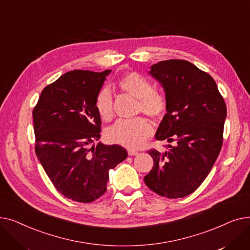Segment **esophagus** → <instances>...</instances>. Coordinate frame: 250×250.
<instances>
[{
  "mask_svg": "<svg viewBox=\"0 0 250 250\" xmlns=\"http://www.w3.org/2000/svg\"><path fill=\"white\" fill-rule=\"evenodd\" d=\"M127 153H128V156H136V155H138V152L135 151V150H128Z\"/></svg>",
  "mask_w": 250,
  "mask_h": 250,
  "instance_id": "34e87169",
  "label": "esophagus"
}]
</instances>
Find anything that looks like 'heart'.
<instances>
[{
  "mask_svg": "<svg viewBox=\"0 0 250 250\" xmlns=\"http://www.w3.org/2000/svg\"><path fill=\"white\" fill-rule=\"evenodd\" d=\"M118 87L129 95L139 99L138 110L152 118H160L167 108L165 97L154 91L153 84L147 78L138 73H127L118 81ZM95 107L103 120H110L113 114L112 96L109 89H102L96 96ZM152 126L143 117L134 120H120L107 130L105 137L107 141L128 149L141 147L150 135Z\"/></svg>",
  "mask_w": 250,
  "mask_h": 250,
  "instance_id": "heart-1",
  "label": "heart"
}]
</instances>
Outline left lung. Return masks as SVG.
<instances>
[{
	"label": "left lung",
	"instance_id": "obj_1",
	"mask_svg": "<svg viewBox=\"0 0 250 250\" xmlns=\"http://www.w3.org/2000/svg\"><path fill=\"white\" fill-rule=\"evenodd\" d=\"M149 75L163 87L167 102L155 139L174 145L149 151L154 165L144 180L161 196L183 198L202 185L220 153L226 104L214 79L188 61L154 63Z\"/></svg>",
	"mask_w": 250,
	"mask_h": 250
}]
</instances>
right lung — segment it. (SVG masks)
I'll use <instances>...</instances> for the list:
<instances>
[{
  "mask_svg": "<svg viewBox=\"0 0 250 250\" xmlns=\"http://www.w3.org/2000/svg\"><path fill=\"white\" fill-rule=\"evenodd\" d=\"M111 70L71 71L46 86L33 109L35 153L52 185L65 198L91 203L106 191L109 170L127 157L100 139L95 99Z\"/></svg>",
  "mask_w": 250,
  "mask_h": 250,
  "instance_id": "add662e5",
  "label": "right lung"
}]
</instances>
